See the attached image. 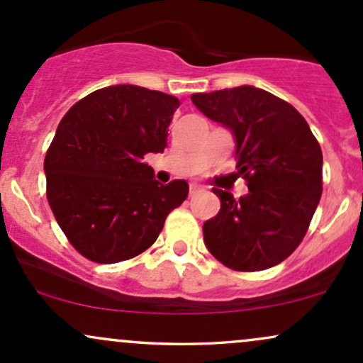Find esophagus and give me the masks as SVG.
Listing matches in <instances>:
<instances>
[{
    "mask_svg": "<svg viewBox=\"0 0 363 363\" xmlns=\"http://www.w3.org/2000/svg\"><path fill=\"white\" fill-rule=\"evenodd\" d=\"M201 191V188L200 186H196V184H191V188H189V194L191 196H194V194H198Z\"/></svg>",
    "mask_w": 363,
    "mask_h": 363,
    "instance_id": "obj_1",
    "label": "esophagus"
}]
</instances>
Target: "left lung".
Segmentation results:
<instances>
[{"label":"left lung","mask_w":363,"mask_h":363,"mask_svg":"<svg viewBox=\"0 0 363 363\" xmlns=\"http://www.w3.org/2000/svg\"><path fill=\"white\" fill-rule=\"evenodd\" d=\"M210 121L236 141L250 193L234 200L213 188L220 210L203 224V240L220 264L257 272L281 264L298 248L322 194V150L301 113L260 87L240 86L191 94Z\"/></svg>","instance_id":"obj_1"}]
</instances>
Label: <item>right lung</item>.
I'll return each mask as SVG.
<instances>
[{
    "mask_svg": "<svg viewBox=\"0 0 363 363\" xmlns=\"http://www.w3.org/2000/svg\"><path fill=\"white\" fill-rule=\"evenodd\" d=\"M179 99L117 84L67 111L45 158L46 196L79 253L117 264L148 250L167 215L188 198L182 179L160 184L145 162L162 153Z\"/></svg>",
    "mask_w": 363,
    "mask_h": 363,
    "instance_id": "1",
    "label": "right lung"
}]
</instances>
